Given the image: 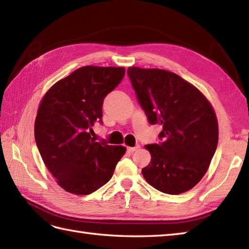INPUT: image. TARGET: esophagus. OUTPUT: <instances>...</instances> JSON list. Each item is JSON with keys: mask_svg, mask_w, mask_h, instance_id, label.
Instances as JSON below:
<instances>
[{"mask_svg": "<svg viewBox=\"0 0 249 249\" xmlns=\"http://www.w3.org/2000/svg\"><path fill=\"white\" fill-rule=\"evenodd\" d=\"M140 149V145H136V146H129V147H127V151L128 152H130V153H134V152H136L137 150H139Z\"/></svg>", "mask_w": 249, "mask_h": 249, "instance_id": "34e87169", "label": "esophagus"}]
</instances>
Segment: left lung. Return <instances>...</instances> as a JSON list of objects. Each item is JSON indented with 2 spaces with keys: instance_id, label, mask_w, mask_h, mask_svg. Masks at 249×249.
<instances>
[{
  "instance_id": "left-lung-1",
  "label": "left lung",
  "mask_w": 249,
  "mask_h": 249,
  "mask_svg": "<svg viewBox=\"0 0 249 249\" xmlns=\"http://www.w3.org/2000/svg\"><path fill=\"white\" fill-rule=\"evenodd\" d=\"M128 77L151 124L162 125L160 144L146 145L151 162L145 181L161 193L178 195L196 186L218 143L212 105L192 83L158 68L129 67Z\"/></svg>"
}]
</instances>
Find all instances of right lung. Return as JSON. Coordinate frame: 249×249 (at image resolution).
<instances>
[{
  "instance_id": "right-lung-1",
  "label": "right lung",
  "mask_w": 249,
  "mask_h": 249,
  "mask_svg": "<svg viewBox=\"0 0 249 249\" xmlns=\"http://www.w3.org/2000/svg\"><path fill=\"white\" fill-rule=\"evenodd\" d=\"M124 67L83 66L52 86L40 100L34 135L46 167L66 192L94 193L112 178L126 147L95 141L106 95L122 81Z\"/></svg>"
}]
</instances>
